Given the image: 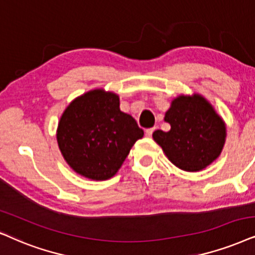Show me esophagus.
<instances>
[{"instance_id": "34e87169", "label": "esophagus", "mask_w": 255, "mask_h": 255, "mask_svg": "<svg viewBox=\"0 0 255 255\" xmlns=\"http://www.w3.org/2000/svg\"><path fill=\"white\" fill-rule=\"evenodd\" d=\"M156 129V127H153V128H149V129H147L146 130V136L147 137H150L151 135H153V133H154V130Z\"/></svg>"}]
</instances>
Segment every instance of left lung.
Segmentation results:
<instances>
[{
	"mask_svg": "<svg viewBox=\"0 0 255 255\" xmlns=\"http://www.w3.org/2000/svg\"><path fill=\"white\" fill-rule=\"evenodd\" d=\"M165 121L170 125V130L157 129L153 138L180 169L198 172L220 155L226 127L202 96H179L173 100Z\"/></svg>",
	"mask_w": 255,
	"mask_h": 255,
	"instance_id": "8db88e82",
	"label": "left lung"
}]
</instances>
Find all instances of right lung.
<instances>
[{"label":"right lung","mask_w":255,"mask_h":255,"mask_svg":"<svg viewBox=\"0 0 255 255\" xmlns=\"http://www.w3.org/2000/svg\"><path fill=\"white\" fill-rule=\"evenodd\" d=\"M143 130L120 111L119 96L95 89L74 100L61 117L57 143L80 175L107 180L115 175Z\"/></svg>","instance_id":"obj_1"}]
</instances>
